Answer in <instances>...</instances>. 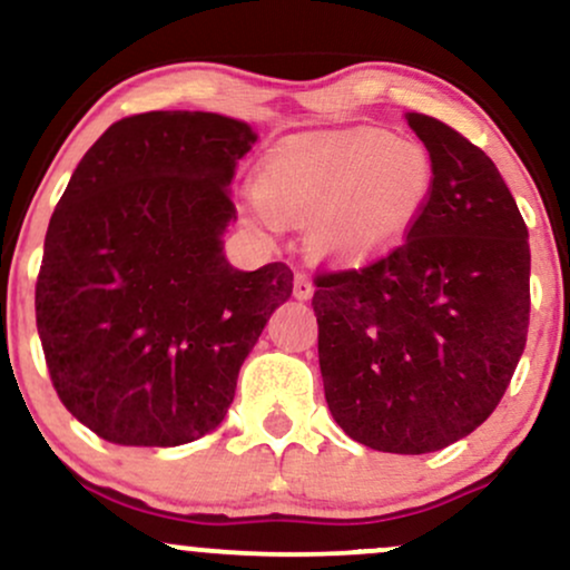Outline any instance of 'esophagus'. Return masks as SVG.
Instances as JSON below:
<instances>
[{
    "label": "esophagus",
    "mask_w": 570,
    "mask_h": 570,
    "mask_svg": "<svg viewBox=\"0 0 570 570\" xmlns=\"http://www.w3.org/2000/svg\"><path fill=\"white\" fill-rule=\"evenodd\" d=\"M294 297H297L299 303H307V299L313 297L311 278L303 276V273H297V276H294Z\"/></svg>",
    "instance_id": "34e87169"
}]
</instances>
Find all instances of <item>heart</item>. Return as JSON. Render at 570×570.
Returning a JSON list of instances; mask_svg holds the SVG:
<instances>
[{
    "label": "heart",
    "mask_w": 570,
    "mask_h": 570,
    "mask_svg": "<svg viewBox=\"0 0 570 570\" xmlns=\"http://www.w3.org/2000/svg\"><path fill=\"white\" fill-rule=\"evenodd\" d=\"M434 193V163L415 141L353 128L289 144L265 160L257 219L307 222V246L332 265H364L407 238Z\"/></svg>",
    "instance_id": "1"
}]
</instances>
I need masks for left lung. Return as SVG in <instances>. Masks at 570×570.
<instances>
[{
	"mask_svg": "<svg viewBox=\"0 0 570 570\" xmlns=\"http://www.w3.org/2000/svg\"><path fill=\"white\" fill-rule=\"evenodd\" d=\"M434 193L407 240L362 271L316 278L318 367L332 417L372 450L421 455L485 423L512 381L531 313V246L495 163L407 112Z\"/></svg>",
	"mask_w": 570,
	"mask_h": 570,
	"instance_id": "1",
	"label": "left lung"
}]
</instances>
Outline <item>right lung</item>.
<instances>
[{"label":"right lung","mask_w":570,"mask_h":570,"mask_svg":"<svg viewBox=\"0 0 570 570\" xmlns=\"http://www.w3.org/2000/svg\"><path fill=\"white\" fill-rule=\"evenodd\" d=\"M259 136L214 112L115 122L45 235L37 332L67 407L101 440L176 448L233 404L240 364L292 297V271L225 257L235 166Z\"/></svg>","instance_id":"right-lung-1"}]
</instances>
